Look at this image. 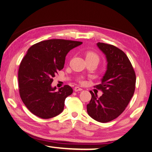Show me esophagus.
Here are the masks:
<instances>
[{
	"mask_svg": "<svg viewBox=\"0 0 152 152\" xmlns=\"http://www.w3.org/2000/svg\"><path fill=\"white\" fill-rule=\"evenodd\" d=\"M74 91H75V92H78V91H82V90L81 88L78 87V86H76L75 88H74Z\"/></svg>",
	"mask_w": 152,
	"mask_h": 152,
	"instance_id": "obj_1",
	"label": "esophagus"
}]
</instances>
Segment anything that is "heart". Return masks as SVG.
I'll list each match as a JSON object with an SVG mask.
<instances>
[{"instance_id":"1","label":"heart","mask_w":152,"mask_h":152,"mask_svg":"<svg viewBox=\"0 0 152 152\" xmlns=\"http://www.w3.org/2000/svg\"><path fill=\"white\" fill-rule=\"evenodd\" d=\"M86 58H94L97 60H99V57L94 52H88L86 53Z\"/></svg>"}]
</instances>
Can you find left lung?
Returning a JSON list of instances; mask_svg holds the SVG:
<instances>
[{
	"instance_id": "obj_1",
	"label": "left lung",
	"mask_w": 152,
	"mask_h": 152,
	"mask_svg": "<svg viewBox=\"0 0 152 152\" xmlns=\"http://www.w3.org/2000/svg\"><path fill=\"white\" fill-rule=\"evenodd\" d=\"M97 46L107 62L102 83L95 86L104 94L98 98L90 91L92 98L87 105V112L94 120L106 123L115 119L126 109L134 95L136 77L130 61L122 50L102 42L97 43Z\"/></svg>"
}]
</instances>
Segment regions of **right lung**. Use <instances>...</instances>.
<instances>
[{"mask_svg":"<svg viewBox=\"0 0 152 152\" xmlns=\"http://www.w3.org/2000/svg\"><path fill=\"white\" fill-rule=\"evenodd\" d=\"M82 42L64 39L41 41L30 47L18 69L19 93L30 112L42 119L56 116L64 107V101L73 90L65 85L56 91L52 87L57 72L64 68L70 50Z\"/></svg>","mask_w":152,"mask_h":152,"instance_id":"right-lung-1","label":"right lung"}]
</instances>
